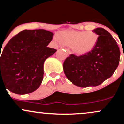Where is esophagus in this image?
I'll use <instances>...</instances> for the list:
<instances>
[{
  "mask_svg": "<svg viewBox=\"0 0 124 124\" xmlns=\"http://www.w3.org/2000/svg\"><path fill=\"white\" fill-rule=\"evenodd\" d=\"M66 53H67V54L68 55H69L70 54H71V51H70V50H69V49L66 48Z\"/></svg>",
  "mask_w": 124,
  "mask_h": 124,
  "instance_id": "esophagus-1",
  "label": "esophagus"
}]
</instances>
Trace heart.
<instances>
[{
  "instance_id": "heart-1",
  "label": "heart",
  "mask_w": 124,
  "mask_h": 124,
  "mask_svg": "<svg viewBox=\"0 0 124 124\" xmlns=\"http://www.w3.org/2000/svg\"><path fill=\"white\" fill-rule=\"evenodd\" d=\"M99 36L92 31H65L55 40L60 44L71 46L72 51L78 55L90 53L98 44Z\"/></svg>"
}]
</instances>
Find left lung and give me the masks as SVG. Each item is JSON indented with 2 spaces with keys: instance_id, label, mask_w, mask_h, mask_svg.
<instances>
[{
  "instance_id": "8db88e82",
  "label": "left lung",
  "mask_w": 124,
  "mask_h": 124,
  "mask_svg": "<svg viewBox=\"0 0 124 124\" xmlns=\"http://www.w3.org/2000/svg\"><path fill=\"white\" fill-rule=\"evenodd\" d=\"M93 32L99 35L94 50L78 57L71 54L63 64L65 75L78 87L99 86L112 76L119 65L120 51L112 36L102 28Z\"/></svg>"
}]
</instances>
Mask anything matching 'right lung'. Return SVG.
<instances>
[{
	"label": "right lung",
	"instance_id": "right-lung-1",
	"mask_svg": "<svg viewBox=\"0 0 124 124\" xmlns=\"http://www.w3.org/2000/svg\"><path fill=\"white\" fill-rule=\"evenodd\" d=\"M53 35L45 30H25L11 38L0 57V85L18 94L37 90L43 80L44 62L57 51L47 47Z\"/></svg>",
	"mask_w": 124,
	"mask_h": 124
}]
</instances>
